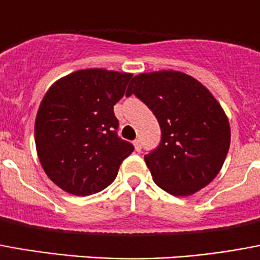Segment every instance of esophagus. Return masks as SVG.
<instances>
[{"label": "esophagus", "instance_id": "esophagus-1", "mask_svg": "<svg viewBox=\"0 0 260 260\" xmlns=\"http://www.w3.org/2000/svg\"><path fill=\"white\" fill-rule=\"evenodd\" d=\"M134 146H135L136 151H140V150H142V143H140L139 139L134 140Z\"/></svg>", "mask_w": 260, "mask_h": 260}]
</instances>
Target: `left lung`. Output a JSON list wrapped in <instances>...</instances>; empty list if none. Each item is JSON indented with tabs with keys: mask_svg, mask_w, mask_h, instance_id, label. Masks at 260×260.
<instances>
[{
	"mask_svg": "<svg viewBox=\"0 0 260 260\" xmlns=\"http://www.w3.org/2000/svg\"><path fill=\"white\" fill-rule=\"evenodd\" d=\"M134 93L153 111L161 142L145 155L157 186L172 196H191L216 178L230 147V125L222 106L191 76L174 70L134 77Z\"/></svg>",
	"mask_w": 260,
	"mask_h": 260,
	"instance_id": "1",
	"label": "left lung"
}]
</instances>
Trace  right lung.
Returning <instances> with one entry per match:
<instances>
[{
	"instance_id": "right-lung-1",
	"label": "right lung",
	"mask_w": 260,
	"mask_h": 260,
	"mask_svg": "<svg viewBox=\"0 0 260 260\" xmlns=\"http://www.w3.org/2000/svg\"><path fill=\"white\" fill-rule=\"evenodd\" d=\"M129 73L85 69L53 82L38 107L34 138L42 168L74 196L106 189L134 146L117 136L114 105Z\"/></svg>"
}]
</instances>
